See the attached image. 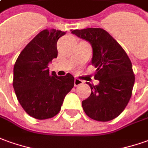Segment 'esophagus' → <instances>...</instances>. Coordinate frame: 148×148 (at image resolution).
I'll use <instances>...</instances> for the list:
<instances>
[{"mask_svg": "<svg viewBox=\"0 0 148 148\" xmlns=\"http://www.w3.org/2000/svg\"><path fill=\"white\" fill-rule=\"evenodd\" d=\"M84 84V81L83 80H80L78 78H75V80H74V85L75 86H79V85H81V84Z\"/></svg>", "mask_w": 148, "mask_h": 148, "instance_id": "esophagus-1", "label": "esophagus"}]
</instances>
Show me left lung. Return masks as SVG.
Wrapping results in <instances>:
<instances>
[{
	"label": "left lung",
	"instance_id": "1",
	"mask_svg": "<svg viewBox=\"0 0 148 148\" xmlns=\"http://www.w3.org/2000/svg\"><path fill=\"white\" fill-rule=\"evenodd\" d=\"M92 47V65L96 70L97 85L87 83L91 94L82 101V107L90 119L107 122L115 119L126 108L132 94L134 75L126 51L105 29L87 28L72 30Z\"/></svg>",
	"mask_w": 148,
	"mask_h": 148
}]
</instances>
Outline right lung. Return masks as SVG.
Returning <instances> with one entry per match:
<instances>
[{
	"label": "right lung",
	"mask_w": 148,
	"mask_h": 148,
	"mask_svg": "<svg viewBox=\"0 0 148 148\" xmlns=\"http://www.w3.org/2000/svg\"><path fill=\"white\" fill-rule=\"evenodd\" d=\"M66 32L44 29L18 57L14 68V88L23 110L34 119L53 118L60 111L65 96L74 86L70 73L58 76L48 64L58 56L57 41Z\"/></svg>",
	"instance_id": "right-lung-1"
}]
</instances>
